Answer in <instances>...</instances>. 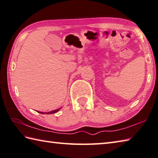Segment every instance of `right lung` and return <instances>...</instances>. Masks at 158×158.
<instances>
[{"label": "right lung", "instance_id": "right-lung-1", "mask_svg": "<svg viewBox=\"0 0 158 158\" xmlns=\"http://www.w3.org/2000/svg\"><path fill=\"white\" fill-rule=\"evenodd\" d=\"M61 108H59V109H57V110H52V111H51V112H38V111H37V112L40 113V114H54V113L57 112L58 111L61 109Z\"/></svg>", "mask_w": 158, "mask_h": 158}]
</instances>
